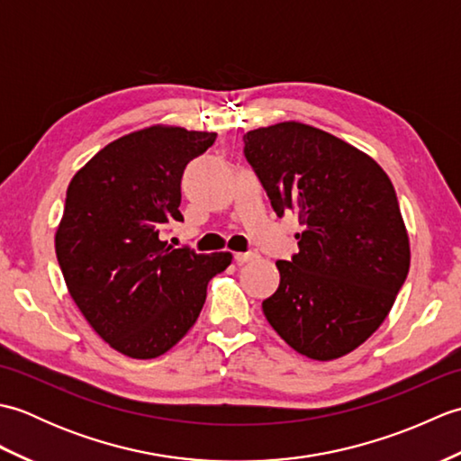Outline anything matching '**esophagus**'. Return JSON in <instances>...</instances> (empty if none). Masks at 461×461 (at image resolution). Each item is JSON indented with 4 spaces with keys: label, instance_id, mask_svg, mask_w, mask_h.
<instances>
[{
    "label": "esophagus",
    "instance_id": "esophagus-1",
    "mask_svg": "<svg viewBox=\"0 0 461 461\" xmlns=\"http://www.w3.org/2000/svg\"><path fill=\"white\" fill-rule=\"evenodd\" d=\"M233 258H236V263H238V266H241V263H248V261H251L253 258H256V253H236V256H233Z\"/></svg>",
    "mask_w": 461,
    "mask_h": 461
}]
</instances>
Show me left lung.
Returning a JSON list of instances; mask_svg holds the SVG:
<instances>
[{
	"label": "left lung",
	"instance_id": "left-lung-1",
	"mask_svg": "<svg viewBox=\"0 0 461 461\" xmlns=\"http://www.w3.org/2000/svg\"><path fill=\"white\" fill-rule=\"evenodd\" d=\"M277 215L297 213L299 253L263 312L299 355L335 360L358 348L393 309L410 269V238L380 164L325 131L285 121L243 136Z\"/></svg>",
	"mask_w": 461,
	"mask_h": 461
}]
</instances>
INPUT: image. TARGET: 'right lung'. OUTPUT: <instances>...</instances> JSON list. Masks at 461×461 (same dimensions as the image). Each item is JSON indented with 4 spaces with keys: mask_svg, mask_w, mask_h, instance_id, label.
Returning a JSON list of instances; mask_svg holds the SVG:
<instances>
[{
    "mask_svg": "<svg viewBox=\"0 0 461 461\" xmlns=\"http://www.w3.org/2000/svg\"><path fill=\"white\" fill-rule=\"evenodd\" d=\"M213 140L215 132L144 126L106 144L68 184L57 261L85 321L124 357L156 358L182 340L210 279L233 259L162 241L170 223L184 221L185 164Z\"/></svg>",
    "mask_w": 461,
    "mask_h": 461,
    "instance_id": "1",
    "label": "right lung"
}]
</instances>
